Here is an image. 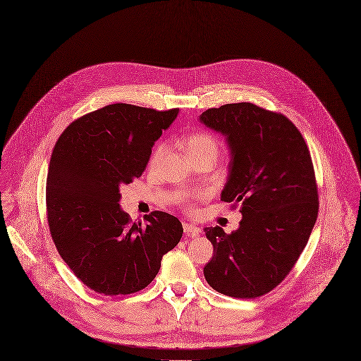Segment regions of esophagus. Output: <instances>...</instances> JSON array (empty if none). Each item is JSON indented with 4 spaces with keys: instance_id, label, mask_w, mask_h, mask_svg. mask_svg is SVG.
<instances>
[{
    "instance_id": "obj_1",
    "label": "esophagus",
    "mask_w": 361,
    "mask_h": 361,
    "mask_svg": "<svg viewBox=\"0 0 361 361\" xmlns=\"http://www.w3.org/2000/svg\"><path fill=\"white\" fill-rule=\"evenodd\" d=\"M183 228H184V232H185L187 235H191V236H195V235H198V233L201 232V229H200L197 225L191 224V222H184V224H183Z\"/></svg>"
}]
</instances>
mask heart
<instances>
[{
  "instance_id": "b5f03b06",
  "label": "heart",
  "mask_w": 361,
  "mask_h": 361,
  "mask_svg": "<svg viewBox=\"0 0 361 361\" xmlns=\"http://www.w3.org/2000/svg\"><path fill=\"white\" fill-rule=\"evenodd\" d=\"M185 150L192 160L200 159V157H207V156H212L216 159L218 152H219V145H218V140L212 135L200 130V132L191 133L187 137ZM163 153H164V145L160 143V145H157V147L154 149V152L150 157L152 167L157 164V161L160 160Z\"/></svg>"
}]
</instances>
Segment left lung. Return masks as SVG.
Returning a JSON list of instances; mask_svg holds the SVG:
<instances>
[{"instance_id": "left-lung-1", "label": "left lung", "mask_w": 361, "mask_h": 361, "mask_svg": "<svg viewBox=\"0 0 361 361\" xmlns=\"http://www.w3.org/2000/svg\"><path fill=\"white\" fill-rule=\"evenodd\" d=\"M229 147L225 202L239 204V228H205L214 247L208 285L226 296L259 298L295 267L314 226L319 197L309 149L288 117L254 103H228L200 114Z\"/></svg>"}]
</instances>
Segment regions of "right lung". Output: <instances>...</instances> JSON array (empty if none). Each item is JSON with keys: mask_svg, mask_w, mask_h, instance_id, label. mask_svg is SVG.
<instances>
[{"mask_svg": "<svg viewBox=\"0 0 361 361\" xmlns=\"http://www.w3.org/2000/svg\"><path fill=\"white\" fill-rule=\"evenodd\" d=\"M178 109L114 103L72 122L58 139L47 177L48 225L63 262L107 296L145 289L183 236L174 215L154 211L146 226L118 205L120 187L140 177L152 147Z\"/></svg>", "mask_w": 361, "mask_h": 361, "instance_id": "add662e5", "label": "right lung"}]
</instances>
